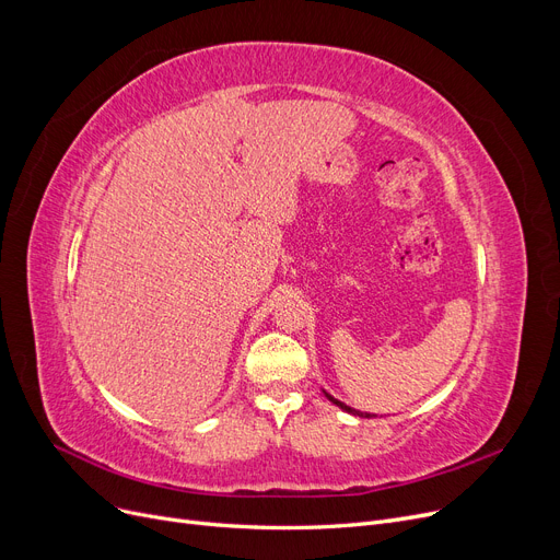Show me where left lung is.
<instances>
[{
	"label": "left lung",
	"mask_w": 560,
	"mask_h": 560,
	"mask_svg": "<svg viewBox=\"0 0 560 560\" xmlns=\"http://www.w3.org/2000/svg\"><path fill=\"white\" fill-rule=\"evenodd\" d=\"M326 396H328V398H330V401H332V404H335V406H339V408H341V410H346V412H353V415H360V417H374V415H362V412H355V410H353V408H349V406H343V404H341V401H337V398H332V396H330V394H326Z\"/></svg>",
	"instance_id": "left-lung-1"
}]
</instances>
